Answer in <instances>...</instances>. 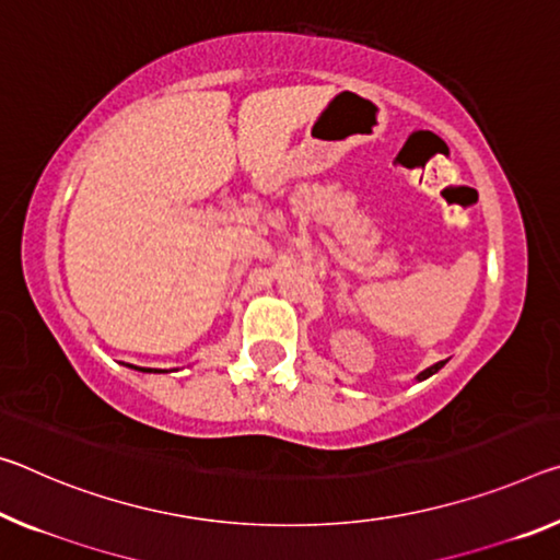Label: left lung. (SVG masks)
Here are the masks:
<instances>
[{
	"instance_id": "left-lung-1",
	"label": "left lung",
	"mask_w": 560,
	"mask_h": 560,
	"mask_svg": "<svg viewBox=\"0 0 560 560\" xmlns=\"http://www.w3.org/2000/svg\"><path fill=\"white\" fill-rule=\"evenodd\" d=\"M443 366H446V361H439V363H433V366H429V369H425V371H421V374L416 376V381H425V378H429V376L436 374V371H441Z\"/></svg>"
}]
</instances>
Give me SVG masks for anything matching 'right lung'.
<instances>
[{"instance_id": "obj_1", "label": "right lung", "mask_w": 560, "mask_h": 560, "mask_svg": "<svg viewBox=\"0 0 560 560\" xmlns=\"http://www.w3.org/2000/svg\"><path fill=\"white\" fill-rule=\"evenodd\" d=\"M129 369H135V371H144V374H159V371H152V369H141V366H131V363H127Z\"/></svg>"}]
</instances>
